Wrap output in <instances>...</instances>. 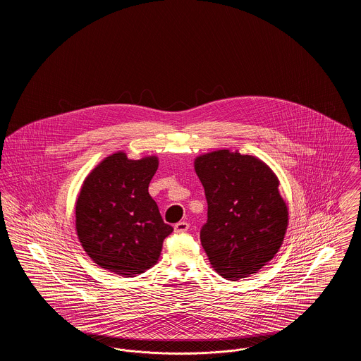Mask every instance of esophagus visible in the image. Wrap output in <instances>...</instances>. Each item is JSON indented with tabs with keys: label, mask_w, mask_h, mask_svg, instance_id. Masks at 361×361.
Segmentation results:
<instances>
[{
	"label": "esophagus",
	"mask_w": 361,
	"mask_h": 361,
	"mask_svg": "<svg viewBox=\"0 0 361 361\" xmlns=\"http://www.w3.org/2000/svg\"><path fill=\"white\" fill-rule=\"evenodd\" d=\"M188 228L189 224L188 222H185V221H183V222H178V224H174V231H176V233H178V234H183V233H185Z\"/></svg>",
	"instance_id": "obj_1"
}]
</instances>
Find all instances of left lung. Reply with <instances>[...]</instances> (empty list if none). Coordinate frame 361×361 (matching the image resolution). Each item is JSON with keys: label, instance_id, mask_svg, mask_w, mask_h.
<instances>
[{"label": "left lung", "instance_id": "8db88e82", "mask_svg": "<svg viewBox=\"0 0 361 361\" xmlns=\"http://www.w3.org/2000/svg\"><path fill=\"white\" fill-rule=\"evenodd\" d=\"M208 203L200 240L212 268L228 280L256 274L279 252L288 207L275 172L257 157L215 150L195 158Z\"/></svg>", "mask_w": 361, "mask_h": 361}]
</instances>
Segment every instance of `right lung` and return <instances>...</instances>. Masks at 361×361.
<instances>
[{
    "label": "right lung",
    "mask_w": 361,
    "mask_h": 361,
    "mask_svg": "<svg viewBox=\"0 0 361 361\" xmlns=\"http://www.w3.org/2000/svg\"><path fill=\"white\" fill-rule=\"evenodd\" d=\"M158 157L130 159L116 152L86 176L75 202V230L100 268L134 277L157 264L173 231L149 195Z\"/></svg>",
    "instance_id": "add662e5"
}]
</instances>
